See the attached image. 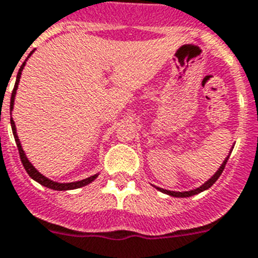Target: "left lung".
<instances>
[{
	"instance_id": "left-lung-1",
	"label": "left lung",
	"mask_w": 258,
	"mask_h": 258,
	"mask_svg": "<svg viewBox=\"0 0 258 258\" xmlns=\"http://www.w3.org/2000/svg\"><path fill=\"white\" fill-rule=\"evenodd\" d=\"M232 149H234V145H232V148H231V149H230V153H228V156L225 158V161H223V162H222V165H221V166H219V169L217 170L216 172H214V175L210 176V178L208 179L207 182L203 183V184H201L200 187L195 188V189H191V191L178 192V191H169V189H163V188L157 187V185H153V184H152V185H153V187L156 188V189H158V191H160V192H162V194H166V195H169V196H171V197H191V196H195V195H197V194H201V192L209 189V188L212 187V185L217 182V179H218L219 176H221V174H222L223 169H225V166H226V162H227L228 157H230V154H231Z\"/></svg>"
}]
</instances>
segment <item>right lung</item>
Wrapping results in <instances>:
<instances>
[{
  "mask_svg": "<svg viewBox=\"0 0 258 258\" xmlns=\"http://www.w3.org/2000/svg\"><path fill=\"white\" fill-rule=\"evenodd\" d=\"M32 53H33V51H31L30 55L32 54ZM30 55H28V58H30ZM28 58H27V59H28ZM27 59L23 62V64H22L21 69H19V71H18L17 82H15V86H14V91H13V93H11L10 114H11V111H13V109H14V101H15V95H17L18 84H19V82H21L22 71H23L24 66H26ZM10 123H11V128H13V135H14L15 143H17L18 151H19V156H21L22 163H23V166H24V169H26V171L28 172V175H30L31 178H32L33 180H35V182L40 183V184L44 185V187H46V188L54 189V191H70V189H76V188L84 187V185L89 184V183L93 182V180H95V179L98 176V172H97V174H95V175H91V176H89V178L82 179V180H78V182H71V183H58V182H54V180H51V179L46 178V176L42 175L41 172H40L39 170L36 169V167L33 166L32 163L30 162V160L27 158L26 153H24V151H23V148H22L21 140H19V138H18L17 127H15V122H14V120H13V118H10Z\"/></svg>",
  "mask_w": 258,
  "mask_h": 258,
  "instance_id": "obj_1",
  "label": "right lung"
}]
</instances>
